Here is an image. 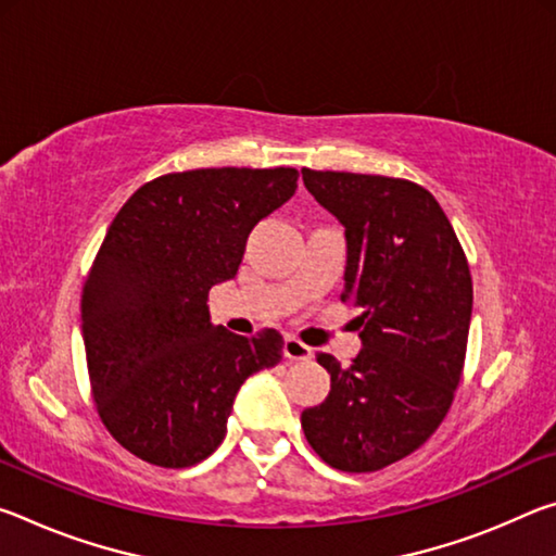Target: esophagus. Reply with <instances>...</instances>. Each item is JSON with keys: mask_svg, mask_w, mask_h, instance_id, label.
Returning <instances> with one entry per match:
<instances>
[{"mask_svg": "<svg viewBox=\"0 0 556 556\" xmlns=\"http://www.w3.org/2000/svg\"><path fill=\"white\" fill-rule=\"evenodd\" d=\"M281 353H285L287 361H308V357H312V348L301 343L294 336H287L285 345H281Z\"/></svg>", "mask_w": 556, "mask_h": 556, "instance_id": "34e87169", "label": "esophagus"}]
</instances>
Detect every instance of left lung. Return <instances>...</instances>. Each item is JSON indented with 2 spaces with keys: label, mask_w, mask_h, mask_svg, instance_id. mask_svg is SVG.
<instances>
[{
  "label": "left lung",
  "mask_w": 556,
  "mask_h": 556,
  "mask_svg": "<svg viewBox=\"0 0 556 556\" xmlns=\"http://www.w3.org/2000/svg\"><path fill=\"white\" fill-rule=\"evenodd\" d=\"M306 191L345 228L341 299L361 308V353L301 412L328 466L370 473L417 451L454 402L473 308L464 250L434 195L404 178L301 168Z\"/></svg>",
  "instance_id": "1"
}]
</instances>
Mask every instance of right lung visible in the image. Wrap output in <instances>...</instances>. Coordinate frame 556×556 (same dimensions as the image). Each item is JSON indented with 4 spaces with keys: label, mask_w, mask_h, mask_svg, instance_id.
I'll use <instances>...</instances> for the list:
<instances>
[{
    "label": "right lung",
    "mask_w": 556,
    "mask_h": 556,
    "mask_svg": "<svg viewBox=\"0 0 556 556\" xmlns=\"http://www.w3.org/2000/svg\"><path fill=\"white\" fill-rule=\"evenodd\" d=\"M299 172L195 168L144 184L108 228L83 289V341L102 425L162 468L223 444L240 384L281 361V336L211 321L208 291L238 275L252 228L296 191Z\"/></svg>",
    "instance_id": "add662e5"
}]
</instances>
